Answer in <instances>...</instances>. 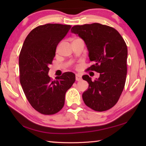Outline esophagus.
I'll return each instance as SVG.
<instances>
[{"label": "esophagus", "mask_w": 146, "mask_h": 146, "mask_svg": "<svg viewBox=\"0 0 146 146\" xmlns=\"http://www.w3.org/2000/svg\"><path fill=\"white\" fill-rule=\"evenodd\" d=\"M75 77H76V81H79V80H80L81 79H82V76H81V75H78V74H76Z\"/></svg>", "instance_id": "1"}]
</instances>
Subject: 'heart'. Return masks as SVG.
<instances>
[{"label": "heart", "mask_w": 146, "mask_h": 146, "mask_svg": "<svg viewBox=\"0 0 146 146\" xmlns=\"http://www.w3.org/2000/svg\"><path fill=\"white\" fill-rule=\"evenodd\" d=\"M80 39H81V38H78V37H75V38H73V41H74V40H80Z\"/></svg>", "instance_id": "obj_1"}]
</instances>
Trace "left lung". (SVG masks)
I'll return each instance as SVG.
<instances>
[{
	"label": "left lung",
	"instance_id": "left-lung-1",
	"mask_svg": "<svg viewBox=\"0 0 146 146\" xmlns=\"http://www.w3.org/2000/svg\"><path fill=\"white\" fill-rule=\"evenodd\" d=\"M71 32L84 40L90 60L93 64L87 71L100 73L94 81L82 76L89 88L82 94L85 104L96 111H104L117 103L124 88L127 75V48L117 30L99 23L76 25Z\"/></svg>",
	"mask_w": 146,
	"mask_h": 146
}]
</instances>
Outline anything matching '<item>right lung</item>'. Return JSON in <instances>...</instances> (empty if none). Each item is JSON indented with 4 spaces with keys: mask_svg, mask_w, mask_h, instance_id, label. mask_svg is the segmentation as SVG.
Returning <instances> with one entry per match:
<instances>
[{
    "mask_svg": "<svg viewBox=\"0 0 146 146\" xmlns=\"http://www.w3.org/2000/svg\"><path fill=\"white\" fill-rule=\"evenodd\" d=\"M70 25L46 24L36 27L27 36L20 53V82L28 102L43 115H53L62 109L66 91L75 81V75L66 72L52 80L48 66L52 64L58 44Z\"/></svg>",
    "mask_w": 146,
    "mask_h": 146,
    "instance_id": "obj_1",
    "label": "right lung"
}]
</instances>
